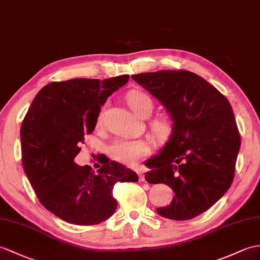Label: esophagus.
<instances>
[{"label":"esophagus","instance_id":"esophagus-1","mask_svg":"<svg viewBox=\"0 0 260 260\" xmlns=\"http://www.w3.org/2000/svg\"><path fill=\"white\" fill-rule=\"evenodd\" d=\"M136 173L138 175V179H140V182H144L145 180V175L143 173L142 170H136Z\"/></svg>","mask_w":260,"mask_h":260}]
</instances>
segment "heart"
<instances>
[{
	"mask_svg": "<svg viewBox=\"0 0 260 260\" xmlns=\"http://www.w3.org/2000/svg\"><path fill=\"white\" fill-rule=\"evenodd\" d=\"M126 101H127V104L132 110L141 117H147L154 110V102L152 98L143 90H131L126 96ZM102 116L103 114L101 113L99 116V122H101ZM171 126V120L166 117L156 118L152 123L153 131L158 137H165L170 134ZM110 153L116 161L122 162L124 165L132 166L135 165L137 161H140V159L150 153V146L145 141L120 140L112 145Z\"/></svg>",
	"mask_w": 260,
	"mask_h": 260,
	"instance_id": "b5f03b06",
	"label": "heart"
}]
</instances>
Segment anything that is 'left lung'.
Returning <instances> with one entry per match:
<instances>
[{
  "label": "left lung",
  "instance_id": "1",
  "mask_svg": "<svg viewBox=\"0 0 260 260\" xmlns=\"http://www.w3.org/2000/svg\"><path fill=\"white\" fill-rule=\"evenodd\" d=\"M157 99L173 120L170 140L145 161V179L175 191L157 208L168 219L187 220L206 212L231 187L240 148L233 108L218 89L189 71L132 75Z\"/></svg>",
  "mask_w": 260,
  "mask_h": 260
}]
</instances>
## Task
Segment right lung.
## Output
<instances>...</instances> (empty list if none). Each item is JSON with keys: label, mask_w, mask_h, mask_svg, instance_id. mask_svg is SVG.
Wrapping results in <instances>:
<instances>
[{"label": "right lung", "mask_w": 260, "mask_h": 260, "mask_svg": "<svg viewBox=\"0 0 260 260\" xmlns=\"http://www.w3.org/2000/svg\"><path fill=\"white\" fill-rule=\"evenodd\" d=\"M122 75L104 81L52 82L35 96L21 126L24 172L40 203L70 224L95 225L115 212L117 182H137L135 172L106 156L98 172L74 161L84 136L95 128L108 96L127 83Z\"/></svg>", "instance_id": "obj_1"}]
</instances>
